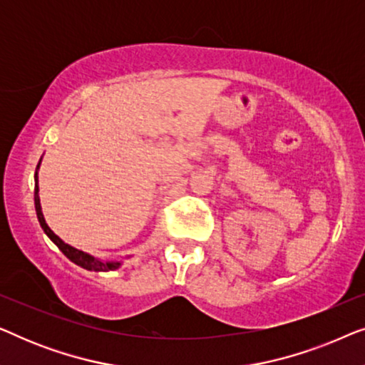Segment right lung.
I'll use <instances>...</instances> for the list:
<instances>
[{"instance_id":"1","label":"right lung","mask_w":365,"mask_h":365,"mask_svg":"<svg viewBox=\"0 0 365 365\" xmlns=\"http://www.w3.org/2000/svg\"><path fill=\"white\" fill-rule=\"evenodd\" d=\"M38 166H39V164H38ZM38 191H39V189H38V176H36V186H34V207H36L38 221H39V224H41L43 231L46 232V236L51 239L54 244H56L59 251H61L64 256L69 259V261L78 264V266H81L83 269H88V271H114V269L119 267V262H101V261H98V259H94L93 256H89V254L83 252V251H78V249L71 247L69 244L63 242L61 239H59L56 234H54L51 229L48 227L46 221H44L43 212H41V204H39Z\"/></svg>"}]
</instances>
